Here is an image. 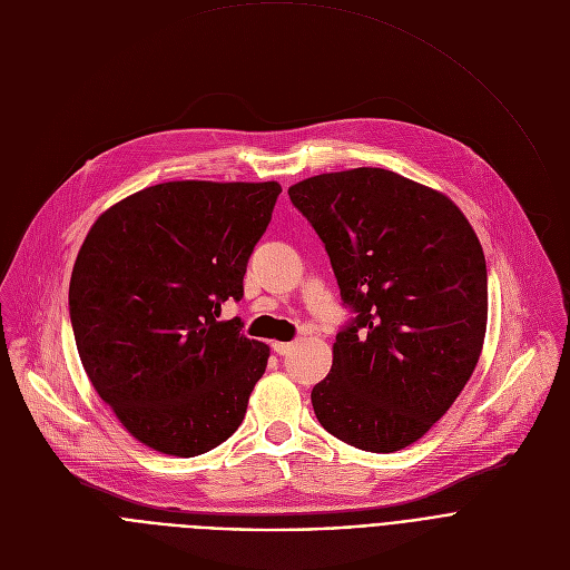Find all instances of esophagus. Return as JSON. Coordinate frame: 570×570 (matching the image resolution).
I'll return each instance as SVG.
<instances>
[{"mask_svg": "<svg viewBox=\"0 0 570 570\" xmlns=\"http://www.w3.org/2000/svg\"><path fill=\"white\" fill-rule=\"evenodd\" d=\"M272 348H274V353H278V355H287V353L294 348V344H289V342H274Z\"/></svg>", "mask_w": 570, "mask_h": 570, "instance_id": "obj_1", "label": "esophagus"}]
</instances>
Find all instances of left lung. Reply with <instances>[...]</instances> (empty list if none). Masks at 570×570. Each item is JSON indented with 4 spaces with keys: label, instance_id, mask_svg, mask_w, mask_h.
<instances>
[{
    "label": "left lung",
    "instance_id": "8db88e82",
    "mask_svg": "<svg viewBox=\"0 0 570 570\" xmlns=\"http://www.w3.org/2000/svg\"><path fill=\"white\" fill-rule=\"evenodd\" d=\"M287 195L355 312L312 390L314 414L348 446L401 451L449 412L480 360V239L446 195L381 167L312 176Z\"/></svg>",
    "mask_w": 570,
    "mask_h": 570
}]
</instances>
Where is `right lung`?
Listing matches in <instances>:
<instances>
[{
	"mask_svg": "<svg viewBox=\"0 0 570 570\" xmlns=\"http://www.w3.org/2000/svg\"><path fill=\"white\" fill-rule=\"evenodd\" d=\"M278 195L276 180H169L110 206L86 235L70 281L79 357L140 444L195 458L239 428L269 346L217 317L244 296Z\"/></svg>",
	"mask_w": 570,
	"mask_h": 570,
	"instance_id": "add662e5",
	"label": "right lung"
}]
</instances>
